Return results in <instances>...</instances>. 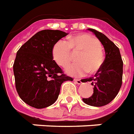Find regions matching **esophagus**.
Masks as SVG:
<instances>
[{"label":"esophagus","instance_id":"34e87169","mask_svg":"<svg viewBox=\"0 0 134 134\" xmlns=\"http://www.w3.org/2000/svg\"><path fill=\"white\" fill-rule=\"evenodd\" d=\"M74 81H75L76 83H77V84H79V85L81 84L82 83L81 81V80H79V79H74Z\"/></svg>","mask_w":134,"mask_h":134}]
</instances>
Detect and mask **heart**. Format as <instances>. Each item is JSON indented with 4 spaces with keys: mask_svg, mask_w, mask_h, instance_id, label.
I'll list each match as a JSON object with an SVG mask.
<instances>
[{
    "mask_svg": "<svg viewBox=\"0 0 134 134\" xmlns=\"http://www.w3.org/2000/svg\"><path fill=\"white\" fill-rule=\"evenodd\" d=\"M71 49L81 51L77 58L79 63H72L66 68V73L73 76H83L89 71L97 72L103 64L104 56L98 39L89 34H78L68 38V43L59 40L52 48V56L58 65L66 67L71 59Z\"/></svg>",
    "mask_w": 134,
    "mask_h": 134,
    "instance_id": "b5f03b06",
    "label": "heart"
}]
</instances>
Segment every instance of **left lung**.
Returning <instances> with one entry per match:
<instances>
[{"instance_id":"obj_1","label":"left lung","mask_w":134,"mask_h":134,"mask_svg":"<svg viewBox=\"0 0 134 134\" xmlns=\"http://www.w3.org/2000/svg\"><path fill=\"white\" fill-rule=\"evenodd\" d=\"M103 46L106 58L102 67L94 76L83 79V82L91 81L94 86L93 95L83 101L89 106L100 107L114 100L121 87L123 60L118 47L104 34L96 30L88 28Z\"/></svg>"}]
</instances>
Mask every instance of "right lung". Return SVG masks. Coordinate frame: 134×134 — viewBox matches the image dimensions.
<instances>
[{
    "label": "right lung",
    "instance_id": "right-lung-1",
    "mask_svg": "<svg viewBox=\"0 0 134 134\" xmlns=\"http://www.w3.org/2000/svg\"><path fill=\"white\" fill-rule=\"evenodd\" d=\"M68 35L58 30H43L32 36L16 53L13 73L20 98L29 106L43 108L55 103L64 81H73L53 60L52 48Z\"/></svg>",
    "mask_w": 134,
    "mask_h": 134
}]
</instances>
